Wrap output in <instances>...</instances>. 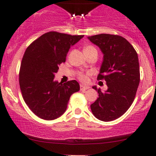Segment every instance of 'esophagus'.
Returning <instances> with one entry per match:
<instances>
[{
  "label": "esophagus",
  "mask_w": 156,
  "mask_h": 156,
  "mask_svg": "<svg viewBox=\"0 0 156 156\" xmlns=\"http://www.w3.org/2000/svg\"><path fill=\"white\" fill-rule=\"evenodd\" d=\"M89 87L87 86H83V85H81V87H80V90H81V91H85L86 90L89 89Z\"/></svg>",
  "instance_id": "esophagus-1"
}]
</instances>
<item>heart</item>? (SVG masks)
Returning a JSON list of instances; mask_svg holds the SVG:
<instances>
[{
    "mask_svg": "<svg viewBox=\"0 0 156 156\" xmlns=\"http://www.w3.org/2000/svg\"><path fill=\"white\" fill-rule=\"evenodd\" d=\"M91 49H94L93 46H87L86 48L83 49V51L88 50H91ZM88 75H89V73L83 74V73H79L78 74V78L80 79V81H82V82H87L88 81Z\"/></svg>",
    "mask_w": 156,
    "mask_h": 156,
    "instance_id": "obj_1",
    "label": "heart"
}]
</instances>
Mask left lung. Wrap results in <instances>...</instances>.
Segmentation results:
<instances>
[{
    "label": "left lung",
    "instance_id": "8db88e82",
    "mask_svg": "<svg viewBox=\"0 0 156 156\" xmlns=\"http://www.w3.org/2000/svg\"><path fill=\"white\" fill-rule=\"evenodd\" d=\"M87 38L104 55L97 79H105L108 86L105 92L93 87L99 98L90 105L92 113L99 120H114L125 114L135 97L140 82L137 54L120 36L101 34Z\"/></svg>",
    "mask_w": 156,
    "mask_h": 156
}]
</instances>
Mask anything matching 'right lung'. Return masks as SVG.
<instances>
[{"mask_svg": "<svg viewBox=\"0 0 156 156\" xmlns=\"http://www.w3.org/2000/svg\"><path fill=\"white\" fill-rule=\"evenodd\" d=\"M83 37L48 32L32 42L23 56L19 85L24 101L41 119L52 120L63 114L70 96L79 91L75 80L62 83L55 81L59 66L73 46Z\"/></svg>", "mask_w": 156, "mask_h": 156, "instance_id": "right-lung-1", "label": "right lung"}]
</instances>
